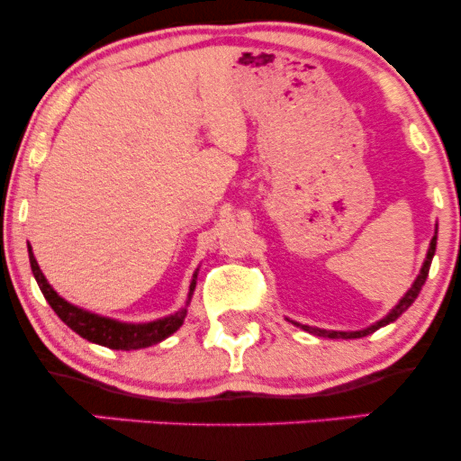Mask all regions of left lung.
<instances>
[{"instance_id": "8db88e82", "label": "left lung", "mask_w": 461, "mask_h": 461, "mask_svg": "<svg viewBox=\"0 0 461 461\" xmlns=\"http://www.w3.org/2000/svg\"><path fill=\"white\" fill-rule=\"evenodd\" d=\"M436 240H438V225H436V234H433L431 242H429V251H427L425 262H422L420 273H418V277L414 279V284H411V288L407 290V293L403 294V297L399 299V303H396L394 308L390 310L388 314L384 316V319H379L377 322H373V325L364 327V330H359V331H331V330H321V327L301 325V322H297V321H290V322H293V325L301 327V330H305L308 333H314V336H321V338H342V340H351V338H364V336H368V333L377 331L379 327L390 325V322H394L396 319H399L401 314H403V312H405L407 308H410L411 303H414L416 297H418V293H420L422 285H425V282H427V275H429L431 260H433V256H436Z\"/></svg>"}]
</instances>
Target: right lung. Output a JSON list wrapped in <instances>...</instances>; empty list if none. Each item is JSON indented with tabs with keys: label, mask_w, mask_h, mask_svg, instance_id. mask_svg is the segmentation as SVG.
Returning a JSON list of instances; mask_svg holds the SVG:
<instances>
[{
	"label": "right lung",
	"mask_w": 461,
	"mask_h": 461,
	"mask_svg": "<svg viewBox=\"0 0 461 461\" xmlns=\"http://www.w3.org/2000/svg\"><path fill=\"white\" fill-rule=\"evenodd\" d=\"M28 253H30V267H32V273H34L36 284H39L41 293H43L47 303L51 305V310L60 316V321L71 327L77 336L86 338L88 342H95V345H102L108 348H116V351H136V348H147L151 345H158V342H162L164 338H168L171 333H176L179 327H182L184 319H186L188 303L190 299H193L194 285H197V271H194L193 282H190L186 305H184L182 310H177L176 314H168L164 316V319L149 321V322H123L116 319H108V316H102V314H93V312L77 308V305L68 303L67 299H62L45 279L39 262H36L34 253H32V247H28Z\"/></svg>",
	"instance_id": "add662e5"
}]
</instances>
